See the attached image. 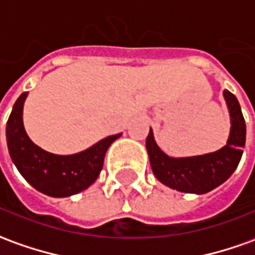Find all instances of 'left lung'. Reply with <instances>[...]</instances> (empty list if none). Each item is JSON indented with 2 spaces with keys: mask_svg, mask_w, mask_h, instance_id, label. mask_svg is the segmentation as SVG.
<instances>
[{
  "mask_svg": "<svg viewBox=\"0 0 255 255\" xmlns=\"http://www.w3.org/2000/svg\"><path fill=\"white\" fill-rule=\"evenodd\" d=\"M224 96L231 112V134L226 145L215 152L190 158L168 157L159 150L150 129L145 147L159 182L179 191L204 194L224 183L238 168L246 144V122L235 94L225 90Z\"/></svg>",
  "mask_w": 255,
  "mask_h": 255,
  "instance_id": "8db88e82",
  "label": "left lung"
}]
</instances>
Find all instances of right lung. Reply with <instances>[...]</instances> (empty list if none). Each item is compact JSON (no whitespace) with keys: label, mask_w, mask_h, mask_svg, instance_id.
Returning a JSON list of instances; mask_svg holds the SVG:
<instances>
[{"label":"right lung","mask_w":255,"mask_h":255,"mask_svg":"<svg viewBox=\"0 0 255 255\" xmlns=\"http://www.w3.org/2000/svg\"><path fill=\"white\" fill-rule=\"evenodd\" d=\"M22 93L6 122V143L13 164L29 183L51 197H68L87 189L97 179L104 165L105 152L119 134L103 138L86 151L73 155H55L44 151L26 134L22 121Z\"/></svg>","instance_id":"right-lung-1"}]
</instances>
